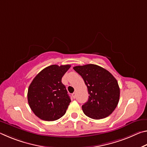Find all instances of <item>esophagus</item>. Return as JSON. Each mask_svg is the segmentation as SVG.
<instances>
[{"label":"esophagus","mask_w":147,"mask_h":147,"mask_svg":"<svg viewBox=\"0 0 147 147\" xmlns=\"http://www.w3.org/2000/svg\"><path fill=\"white\" fill-rule=\"evenodd\" d=\"M72 96H73V98H76V93H73V94H72Z\"/></svg>","instance_id":"1"}]
</instances>
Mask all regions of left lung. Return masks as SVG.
<instances>
[{"instance_id":"8db88e82","label":"left lung","mask_w":147,"mask_h":147,"mask_svg":"<svg viewBox=\"0 0 147 147\" xmlns=\"http://www.w3.org/2000/svg\"><path fill=\"white\" fill-rule=\"evenodd\" d=\"M84 79L89 94L82 105L84 114L93 119L109 116L115 110L120 96L118 82L108 71L94 64L73 67Z\"/></svg>"}]
</instances>
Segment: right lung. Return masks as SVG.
Masks as SVG:
<instances>
[{"label":"right lung","mask_w":147,"mask_h":147,"mask_svg":"<svg viewBox=\"0 0 147 147\" xmlns=\"http://www.w3.org/2000/svg\"><path fill=\"white\" fill-rule=\"evenodd\" d=\"M70 67V65H50L39 72L29 86L28 104L39 119L53 121L65 115L71 100L61 78Z\"/></svg>","instance_id":"1"}]
</instances>
